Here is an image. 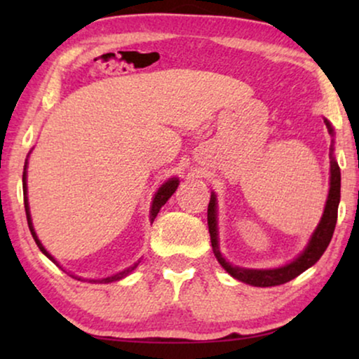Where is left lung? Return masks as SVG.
I'll use <instances>...</instances> for the list:
<instances>
[{
  "label": "left lung",
  "mask_w": 359,
  "mask_h": 359,
  "mask_svg": "<svg viewBox=\"0 0 359 359\" xmlns=\"http://www.w3.org/2000/svg\"><path fill=\"white\" fill-rule=\"evenodd\" d=\"M328 134L332 135V145H330V183H328V196L325 201V208H323V214L320 217V222L313 230V233L309 238L306 248L297 255L292 262H289L283 266L278 268H242L237 264H232L222 257L219 248V227H217V196L215 193H210V201L208 208V225L210 233V243H212V252L217 258L225 271L230 276L238 279L245 284L257 287H271L279 286L291 279L297 278L299 274L306 271L311 266H313L320 257L325 252L328 243H330L333 230L337 225V214H338V204H340V186H341V176H340V166H338L335 160V130L330 121L323 117Z\"/></svg>",
  "instance_id": "8db88e82"
}]
</instances>
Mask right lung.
Here are the masks:
<instances>
[{
  "label": "right lung",
  "mask_w": 359,
  "mask_h": 359,
  "mask_svg": "<svg viewBox=\"0 0 359 359\" xmlns=\"http://www.w3.org/2000/svg\"><path fill=\"white\" fill-rule=\"evenodd\" d=\"M29 154H31V151H29ZM27 158H29V155H27ZM27 158H26V165H24V173H22V191H24V208H26V215H27V224H29V230H31V233H32L34 240H36V243H37L39 250H41V252H42L43 255H46V257H47L48 259H50V262L55 263L57 266H60V263H58L57 259L53 258L52 255L47 252L46 247H43L41 240H39L37 233H36V229H34V225H32L31 209H29V199H27ZM178 184H180V180L176 178V176H175V178H168V180L165 181L163 184L160 186L158 191H156L155 196H154V199H151V205H150V222H154L155 217H156V215H158V212H160L161 205H165V204H166V201H168V199L171 198V196H173V193H175L176 189H178ZM139 263H140V259H139V262H137V263L132 264V266L126 268V269H122V271L116 273V274H112V276H107V278H100V279H88V278H81V276H76V274H73V273H68V274H70L72 278L78 279V281H88V283L107 284V283H114V281H119V279L126 278V276H129V274H130L132 271H134V269H135L137 266H139ZM60 268H62V266H60ZM62 269H63V268H62Z\"/></svg>",
  "instance_id": "obj_1"
}]
</instances>
